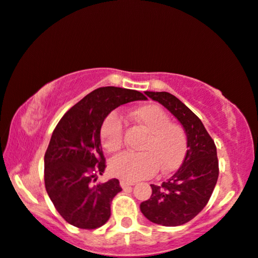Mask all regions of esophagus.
Listing matches in <instances>:
<instances>
[{"instance_id": "1", "label": "esophagus", "mask_w": 258, "mask_h": 258, "mask_svg": "<svg viewBox=\"0 0 258 258\" xmlns=\"http://www.w3.org/2000/svg\"><path fill=\"white\" fill-rule=\"evenodd\" d=\"M135 185V182H131V181H127V180H120V186L122 188H126V187H131V186Z\"/></svg>"}]
</instances>
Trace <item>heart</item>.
Masks as SVG:
<instances>
[{"label": "heart", "mask_w": 258, "mask_h": 258, "mask_svg": "<svg viewBox=\"0 0 258 258\" xmlns=\"http://www.w3.org/2000/svg\"><path fill=\"white\" fill-rule=\"evenodd\" d=\"M133 116L148 137L143 142L142 153H122L109 162L111 174L136 181L153 176L157 170L168 173L178 168L187 150V136L184 127L170 122L168 114L156 104H148L133 111ZM101 142L109 153L120 150L123 144V122L119 113L111 111L101 126Z\"/></svg>", "instance_id": "b5f03b06"}]
</instances>
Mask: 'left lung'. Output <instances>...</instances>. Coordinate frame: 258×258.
<instances>
[{
	"mask_svg": "<svg viewBox=\"0 0 258 258\" xmlns=\"http://www.w3.org/2000/svg\"><path fill=\"white\" fill-rule=\"evenodd\" d=\"M174 115L187 136L185 159L175 174L162 185H151L153 194L141 203V212L157 225L180 226L207 206L219 178L215 143L196 114L169 92H145Z\"/></svg>",
	"mask_w": 258,
	"mask_h": 258,
	"instance_id": "1",
	"label": "left lung"
}]
</instances>
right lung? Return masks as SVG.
<instances>
[{
    "mask_svg": "<svg viewBox=\"0 0 258 258\" xmlns=\"http://www.w3.org/2000/svg\"><path fill=\"white\" fill-rule=\"evenodd\" d=\"M147 99L136 90L105 86L90 92L58 121L44 155V182L58 214L83 229L103 226L110 203L121 191L117 179L98 182L105 169L101 126L121 104Z\"/></svg>",
    "mask_w": 258,
    "mask_h": 258,
    "instance_id": "add662e5",
    "label": "right lung"
}]
</instances>
